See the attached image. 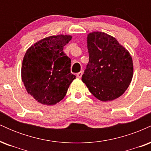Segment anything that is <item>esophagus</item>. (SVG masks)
Instances as JSON below:
<instances>
[{
  "label": "esophagus",
  "mask_w": 151,
  "mask_h": 151,
  "mask_svg": "<svg viewBox=\"0 0 151 151\" xmlns=\"http://www.w3.org/2000/svg\"><path fill=\"white\" fill-rule=\"evenodd\" d=\"M82 74H83V72H79V73L77 74V77L78 78H81V76H82Z\"/></svg>",
  "instance_id": "34e87169"
}]
</instances>
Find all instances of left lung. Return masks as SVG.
I'll return each instance as SVG.
<instances>
[{
    "instance_id": "1",
    "label": "left lung",
    "mask_w": 151,
    "mask_h": 151,
    "mask_svg": "<svg viewBox=\"0 0 151 151\" xmlns=\"http://www.w3.org/2000/svg\"><path fill=\"white\" fill-rule=\"evenodd\" d=\"M87 48L89 60L81 80L100 101L119 98L132 80L133 60L129 51L102 32L88 35Z\"/></svg>"
}]
</instances>
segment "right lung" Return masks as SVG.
Returning a JSON list of instances; mask_svg holds the SVG:
<instances>
[{"mask_svg":"<svg viewBox=\"0 0 151 151\" xmlns=\"http://www.w3.org/2000/svg\"><path fill=\"white\" fill-rule=\"evenodd\" d=\"M71 35L50 36L38 41L26 51L21 77L27 93L45 105H54L65 97L76 78L71 73V60L63 48Z\"/></svg>","mask_w":151,"mask_h":151,"instance_id":"add662e5","label":"right lung"}]
</instances>
